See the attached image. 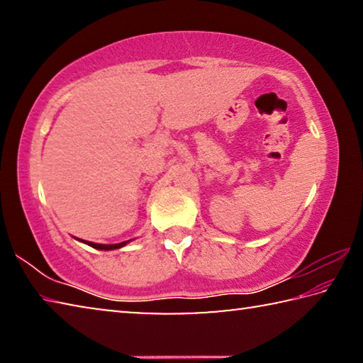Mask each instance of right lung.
<instances>
[{"label": "right lung", "mask_w": 363, "mask_h": 363, "mask_svg": "<svg viewBox=\"0 0 363 363\" xmlns=\"http://www.w3.org/2000/svg\"><path fill=\"white\" fill-rule=\"evenodd\" d=\"M78 240H79V238H78ZM79 242L89 245V247H93V248H96V250H106V251H110V250H118V248H121V247H125V245H128L131 240H126V242H121V243H115V245H102V243H93V242H86V240H79Z\"/></svg>", "instance_id": "add662e5"}]
</instances>
